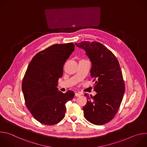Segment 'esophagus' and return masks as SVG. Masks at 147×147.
I'll use <instances>...</instances> for the list:
<instances>
[{"mask_svg": "<svg viewBox=\"0 0 147 147\" xmlns=\"http://www.w3.org/2000/svg\"><path fill=\"white\" fill-rule=\"evenodd\" d=\"M81 95V94L80 93H77V92L75 93V96H76V97H80Z\"/></svg>", "mask_w": 147, "mask_h": 147, "instance_id": "34e87169", "label": "esophagus"}]
</instances>
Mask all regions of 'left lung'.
<instances>
[{"instance_id": "8db88e82", "label": "left lung", "mask_w": 147, "mask_h": 147, "mask_svg": "<svg viewBox=\"0 0 147 147\" xmlns=\"http://www.w3.org/2000/svg\"><path fill=\"white\" fill-rule=\"evenodd\" d=\"M83 49L91 62L90 76L93 81L94 96L87 93V103L83 107L84 116L89 122L102 125L117 114L125 93V84L119 63L113 53L96 41L75 43Z\"/></svg>"}]
</instances>
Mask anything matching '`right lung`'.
Here are the masks:
<instances>
[{
    "label": "right lung",
    "mask_w": 147,
    "mask_h": 147,
    "mask_svg": "<svg viewBox=\"0 0 147 147\" xmlns=\"http://www.w3.org/2000/svg\"><path fill=\"white\" fill-rule=\"evenodd\" d=\"M74 50L73 42L53 45L37 53L28 66L22 90L26 107L41 123L59 122L65 115V104L73 99V91L63 93L57 86L65 62Z\"/></svg>",
    "instance_id": "obj_1"
}]
</instances>
